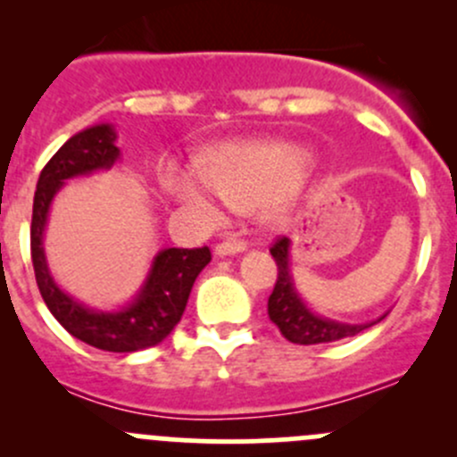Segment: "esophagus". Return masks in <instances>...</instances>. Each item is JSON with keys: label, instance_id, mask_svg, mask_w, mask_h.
Returning a JSON list of instances; mask_svg holds the SVG:
<instances>
[{"label": "esophagus", "instance_id": "34e87169", "mask_svg": "<svg viewBox=\"0 0 457 457\" xmlns=\"http://www.w3.org/2000/svg\"><path fill=\"white\" fill-rule=\"evenodd\" d=\"M247 250V243L243 238H228V241L219 243L214 247V254L216 256H229V254H238V252H245Z\"/></svg>", "mask_w": 457, "mask_h": 457}]
</instances>
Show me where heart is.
Wrapping results in <instances>:
<instances>
[{"label":"heart","mask_w":457,"mask_h":457,"mask_svg":"<svg viewBox=\"0 0 457 457\" xmlns=\"http://www.w3.org/2000/svg\"><path fill=\"white\" fill-rule=\"evenodd\" d=\"M307 165L310 156L294 143H225L212 152L207 170L199 165L165 170L163 187L203 214L216 216L223 203L234 210L261 205L267 220H278Z\"/></svg>","instance_id":"obj_1"}]
</instances>
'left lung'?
I'll return each instance as SVG.
<instances>
[{"instance_id": "8db88e82", "label": "left lung", "mask_w": 457, "mask_h": 457, "mask_svg": "<svg viewBox=\"0 0 457 457\" xmlns=\"http://www.w3.org/2000/svg\"><path fill=\"white\" fill-rule=\"evenodd\" d=\"M271 256H274L276 267H278V276H276L274 292L270 294L267 301V314L270 320L280 329V334L296 345H320V343H336V340L352 338V336L361 334L367 327L376 325V322H365V325H347V322H336L329 318L316 316L310 307L303 303L298 296L296 287H294L292 271H289V238H278L274 245L270 247Z\"/></svg>"}]
</instances>
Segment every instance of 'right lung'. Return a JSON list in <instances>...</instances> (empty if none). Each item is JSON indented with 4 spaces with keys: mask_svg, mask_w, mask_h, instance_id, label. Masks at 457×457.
<instances>
[{
    "mask_svg": "<svg viewBox=\"0 0 457 457\" xmlns=\"http://www.w3.org/2000/svg\"><path fill=\"white\" fill-rule=\"evenodd\" d=\"M114 141L117 135L108 123L86 128L63 143L46 163L32 203L30 254L41 298L68 334L104 352L130 353L154 347L177 327L186 312L192 285L203 267L212 261V254L210 247H168L159 252L139 296L119 312L90 310L54 283L44 254V229L50 203L68 179L112 168L119 159Z\"/></svg>",
    "mask_w": 457,
    "mask_h": 457,
    "instance_id": "obj_1",
    "label": "right lung"
}]
</instances>
